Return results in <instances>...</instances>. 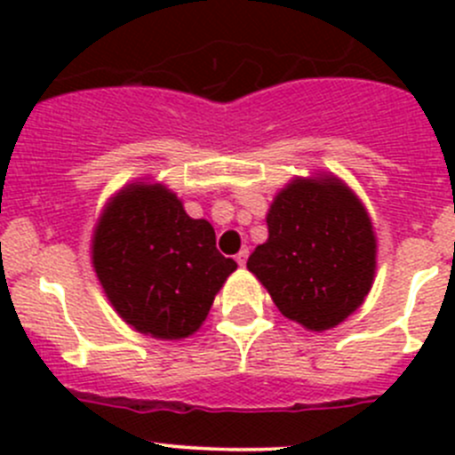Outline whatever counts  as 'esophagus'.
<instances>
[{"label":"esophagus","instance_id":"1","mask_svg":"<svg viewBox=\"0 0 455 455\" xmlns=\"http://www.w3.org/2000/svg\"><path fill=\"white\" fill-rule=\"evenodd\" d=\"M246 259H249V249H242L240 253L235 255V261H237V264H240V266H244Z\"/></svg>","mask_w":455,"mask_h":455}]
</instances>
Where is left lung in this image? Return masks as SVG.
Returning <instances> with one entry per match:
<instances>
[{
  "label": "left lung",
  "instance_id": "obj_1",
  "mask_svg": "<svg viewBox=\"0 0 455 455\" xmlns=\"http://www.w3.org/2000/svg\"><path fill=\"white\" fill-rule=\"evenodd\" d=\"M268 240L251 253V273L279 313L304 328L330 330L368 297L376 237L359 198L334 176L297 178L275 196Z\"/></svg>",
  "mask_w": 455,
  "mask_h": 455
}]
</instances>
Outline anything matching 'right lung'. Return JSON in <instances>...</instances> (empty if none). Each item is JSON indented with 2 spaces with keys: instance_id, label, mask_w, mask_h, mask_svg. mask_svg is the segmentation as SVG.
Here are the masks:
<instances>
[{
  "instance_id": "1",
  "label": "right lung",
  "mask_w": 455,
  "mask_h": 455,
  "mask_svg": "<svg viewBox=\"0 0 455 455\" xmlns=\"http://www.w3.org/2000/svg\"><path fill=\"white\" fill-rule=\"evenodd\" d=\"M92 264L121 319L156 339L194 334L237 268L215 249L213 227L158 182L127 185L105 206Z\"/></svg>"
}]
</instances>
